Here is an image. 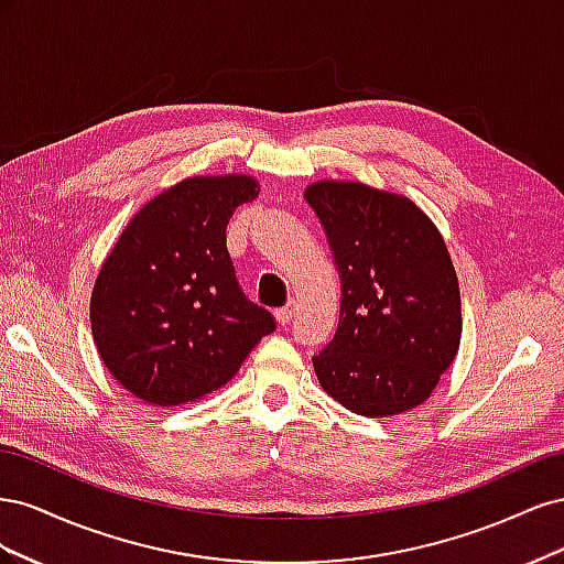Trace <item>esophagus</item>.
<instances>
[{
  "instance_id": "esophagus-1",
  "label": "esophagus",
  "mask_w": 564,
  "mask_h": 564,
  "mask_svg": "<svg viewBox=\"0 0 564 564\" xmlns=\"http://www.w3.org/2000/svg\"><path fill=\"white\" fill-rule=\"evenodd\" d=\"M294 315H296V303H294V301H289V303L284 305V308L275 311V319H278V324H282V327H284V324L292 322Z\"/></svg>"
}]
</instances>
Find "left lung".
Returning a JSON list of instances; mask_svg holds the SVG:
<instances>
[{"mask_svg": "<svg viewBox=\"0 0 564 564\" xmlns=\"http://www.w3.org/2000/svg\"><path fill=\"white\" fill-rule=\"evenodd\" d=\"M305 202L340 280L317 381L350 412L386 419L423 404L460 344V294L445 237L416 204L360 181H317Z\"/></svg>", "mask_w": 564, "mask_h": 564, "instance_id": "left-lung-1", "label": "left lung"}]
</instances>
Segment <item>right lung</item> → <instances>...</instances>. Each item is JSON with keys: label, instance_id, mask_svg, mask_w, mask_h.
<instances>
[{"label": "right lung", "instance_id": "1", "mask_svg": "<svg viewBox=\"0 0 564 564\" xmlns=\"http://www.w3.org/2000/svg\"><path fill=\"white\" fill-rule=\"evenodd\" d=\"M259 191L247 174L183 178L117 237L89 311L100 360L131 395L155 406L197 402L275 332L242 294L226 247L228 220Z\"/></svg>", "mask_w": 564, "mask_h": 564}]
</instances>
